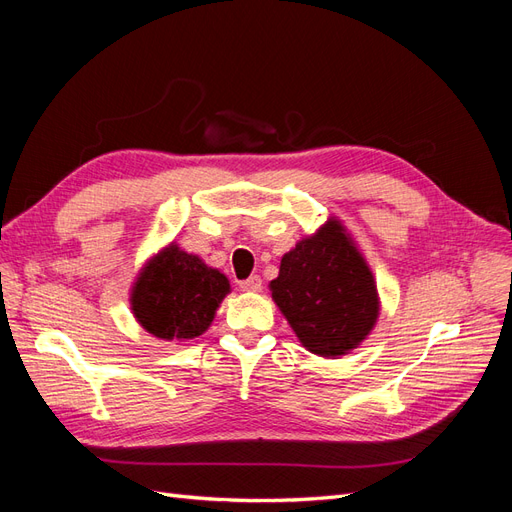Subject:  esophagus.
Segmentation results:
<instances>
[{
	"mask_svg": "<svg viewBox=\"0 0 512 512\" xmlns=\"http://www.w3.org/2000/svg\"><path fill=\"white\" fill-rule=\"evenodd\" d=\"M239 288L245 290V292H260L262 290V280L258 275H252V277H247V280L239 282Z\"/></svg>",
	"mask_w": 512,
	"mask_h": 512,
	"instance_id": "34e87169",
	"label": "esophagus"
}]
</instances>
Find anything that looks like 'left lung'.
<instances>
[{
  "label": "left lung",
  "instance_id": "left-lung-1",
  "mask_svg": "<svg viewBox=\"0 0 512 512\" xmlns=\"http://www.w3.org/2000/svg\"><path fill=\"white\" fill-rule=\"evenodd\" d=\"M269 288L299 342L327 359L359 348L380 314L374 273L337 220L284 254Z\"/></svg>",
  "mask_w": 512,
  "mask_h": 512
}]
</instances>
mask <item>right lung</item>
Segmentation results:
<instances>
[{"label": "right lung", "mask_w": 512, "mask_h": 512, "mask_svg": "<svg viewBox=\"0 0 512 512\" xmlns=\"http://www.w3.org/2000/svg\"><path fill=\"white\" fill-rule=\"evenodd\" d=\"M228 292L224 273L170 243L138 273L130 305L145 331L166 342H185L209 329Z\"/></svg>", "instance_id": "right-lung-1"}]
</instances>
